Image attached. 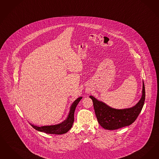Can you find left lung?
I'll return each instance as SVG.
<instances>
[{
  "instance_id": "obj_1",
  "label": "left lung",
  "mask_w": 159,
  "mask_h": 159,
  "mask_svg": "<svg viewBox=\"0 0 159 159\" xmlns=\"http://www.w3.org/2000/svg\"><path fill=\"white\" fill-rule=\"evenodd\" d=\"M145 87L143 83L142 96L139 102L133 107L116 109L108 106L90 96L93 103L96 116L99 124L106 129L114 130L132 124L140 114L145 101Z\"/></svg>"
}]
</instances>
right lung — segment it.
<instances>
[{
	"instance_id": "obj_1",
	"label": "right lung",
	"mask_w": 159,
	"mask_h": 159,
	"mask_svg": "<svg viewBox=\"0 0 159 159\" xmlns=\"http://www.w3.org/2000/svg\"><path fill=\"white\" fill-rule=\"evenodd\" d=\"M82 97H80L77 98L76 100L72 103L70 107V111L67 118L63 122L57 125H48V126H43V127H37L31 124L34 129L36 130L44 132L47 134H63L66 133L72 127L73 122H74V114L75 111V109L76 108L78 103L82 99Z\"/></svg>"
}]
</instances>
